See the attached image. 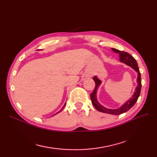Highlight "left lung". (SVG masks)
<instances>
[{"label":"left lung","instance_id":"left-lung-1","mask_svg":"<svg viewBox=\"0 0 157 157\" xmlns=\"http://www.w3.org/2000/svg\"><path fill=\"white\" fill-rule=\"evenodd\" d=\"M112 50L115 52V53H117L119 54L120 57V61L121 62L124 63L128 66H130V67L134 69L136 72L138 73L137 74V86L136 88V91L133 95L132 97L129 99V100L127 101L126 103H124V105L121 106L120 108L117 109H107L105 107H103L99 103V102L97 100L96 98V92H97V89L99 87V85L101 83V80H99L96 76L93 78L94 80L95 81V83H96V86H95L94 90H93V92L90 94V98H91L92 103L93 104V105L94 107L96 108L98 111H100L102 113H108V114H111V115H121V114L124 113L126 111L129 110L130 109H131L133 106L134 105V104L137 101V99H138L140 92H141V74L140 72V69L138 66H137V63L136 60L134 59V58L133 56H132L130 54L126 52H123V51H120L117 49L115 48H111Z\"/></svg>","mask_w":157,"mask_h":157}]
</instances>
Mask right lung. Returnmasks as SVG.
<instances>
[{"label": "right lung", "mask_w": 157, "mask_h": 157, "mask_svg": "<svg viewBox=\"0 0 157 157\" xmlns=\"http://www.w3.org/2000/svg\"><path fill=\"white\" fill-rule=\"evenodd\" d=\"M65 105H66V103H65V105H64V106H63V107H62V109H61V111H58V113H56V114H58V113H59V112H61V111H62V110H63V108H64V107H65Z\"/></svg>", "instance_id": "1"}]
</instances>
